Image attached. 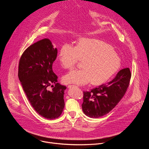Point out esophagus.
Returning <instances> with one entry per match:
<instances>
[{
  "label": "esophagus",
  "instance_id": "obj_1",
  "mask_svg": "<svg viewBox=\"0 0 149 149\" xmlns=\"http://www.w3.org/2000/svg\"><path fill=\"white\" fill-rule=\"evenodd\" d=\"M77 87V86H74V85H69V86H68V88H72V87Z\"/></svg>",
  "mask_w": 149,
  "mask_h": 149
}]
</instances>
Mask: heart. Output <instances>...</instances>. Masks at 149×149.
I'll return each instance as SVG.
<instances>
[{
	"instance_id": "obj_1",
	"label": "heart",
	"mask_w": 149,
	"mask_h": 149,
	"mask_svg": "<svg viewBox=\"0 0 149 149\" xmlns=\"http://www.w3.org/2000/svg\"><path fill=\"white\" fill-rule=\"evenodd\" d=\"M58 59L65 69L72 68L78 60L83 61L81 70H73L62 78L65 84L85 85L92 81L99 85L107 81L119 69V56L105 42L93 39L81 38L76 47L66 43L59 49Z\"/></svg>"
}]
</instances>
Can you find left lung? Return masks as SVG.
Wrapping results in <instances>:
<instances>
[{
	"instance_id": "obj_1",
	"label": "left lung",
	"mask_w": 149,
	"mask_h": 149,
	"mask_svg": "<svg viewBox=\"0 0 149 149\" xmlns=\"http://www.w3.org/2000/svg\"><path fill=\"white\" fill-rule=\"evenodd\" d=\"M131 72L129 68L120 70L110 82L84 92L82 109L91 118H98L112 110L125 94L129 87Z\"/></svg>"
}]
</instances>
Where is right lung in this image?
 <instances>
[{"label": "right lung", "mask_w": 149, "mask_h": 149, "mask_svg": "<svg viewBox=\"0 0 149 149\" xmlns=\"http://www.w3.org/2000/svg\"><path fill=\"white\" fill-rule=\"evenodd\" d=\"M57 52L51 41L45 38L29 47L19 63V79L28 100L39 115L49 120L59 117L65 105L67 87L57 82L58 77L52 71ZM51 86L52 91L49 90Z\"/></svg>", "instance_id": "right-lung-1"}]
</instances>
